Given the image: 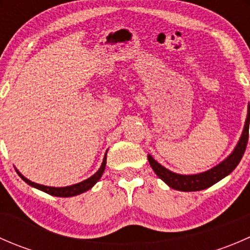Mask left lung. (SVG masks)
<instances>
[{"instance_id":"1","label":"left lung","mask_w":250,"mask_h":250,"mask_svg":"<svg viewBox=\"0 0 250 250\" xmlns=\"http://www.w3.org/2000/svg\"><path fill=\"white\" fill-rule=\"evenodd\" d=\"M249 123H250V105H248V115H247L246 123H244L243 132H242L241 138H239L238 144L236 145L234 150L231 152V155L228 158L219 163L218 166L213 167L211 169L207 170V172L193 174V175H183V174H176L170 172L169 169L161 166L157 161L153 160L151 155H147V160L150 162V166L152 167L153 172L158 178L162 179L169 188H174L178 191H201L204 188H210L211 185L216 184L228 176L234 168L238 166L241 162L242 157L246 151L247 144H248L249 138Z\"/></svg>"}]
</instances>
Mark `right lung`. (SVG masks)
<instances>
[{"label": "right lung", "instance_id": "obj_1", "mask_svg": "<svg viewBox=\"0 0 250 250\" xmlns=\"http://www.w3.org/2000/svg\"><path fill=\"white\" fill-rule=\"evenodd\" d=\"M105 166H106V153L104 156V160H103L102 166H100L99 170L92 175L90 178L85 179V180L81 181V183L75 184V185H70V186H65V188H52V186H44V185H40V184L34 183V181H30L29 179L25 178L24 175H21L19 172L17 170V173L19 174L20 178L25 181L26 184H29L30 186L32 188H36L39 190L43 191V192L48 193V195H52V196H57V197H72V196H76L80 195V193L85 192L88 191L89 188H92L95 184L99 181V179L102 178L103 173L105 170Z\"/></svg>", "mask_w": 250, "mask_h": 250}]
</instances>
